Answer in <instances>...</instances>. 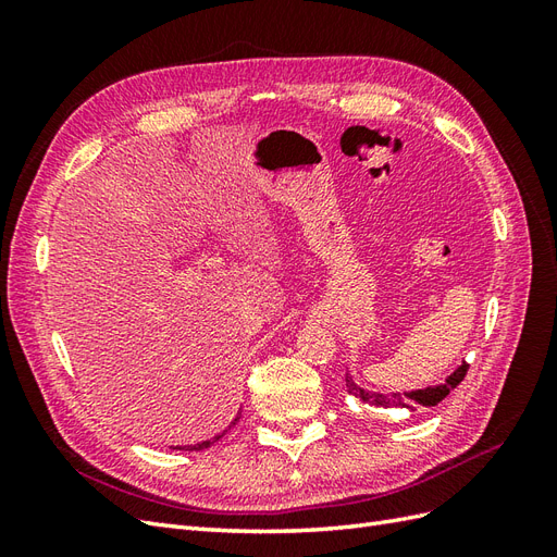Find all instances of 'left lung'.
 Returning a JSON list of instances; mask_svg holds the SVG:
<instances>
[{
    "mask_svg": "<svg viewBox=\"0 0 557 557\" xmlns=\"http://www.w3.org/2000/svg\"><path fill=\"white\" fill-rule=\"evenodd\" d=\"M467 369L469 364L462 362L455 372L446 379V383L442 385H430V387H423V391H411V393H372V391H364V387H360L356 381L350 379V374H346V391L348 395L358 397L362 404H372V407H379V409H411L413 407H436L453 387H458L462 383V379L467 376Z\"/></svg>",
    "mask_w": 557,
    "mask_h": 557,
    "instance_id": "obj_1",
    "label": "left lung"
}]
</instances>
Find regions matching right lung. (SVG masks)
<instances>
[{
    "label": "right lung",
    "mask_w": 557,
    "mask_h": 557,
    "mask_svg": "<svg viewBox=\"0 0 557 557\" xmlns=\"http://www.w3.org/2000/svg\"><path fill=\"white\" fill-rule=\"evenodd\" d=\"M239 418H242V413H237V418H234V420H232V425H234V423H237V420H239ZM232 425H230V428H232ZM230 428H227V430H230ZM227 430H223L221 434H215V436H213V440H207V442H199V444H193V446H176V450H205V448L213 446L215 442H221V440H223V436H225V432H227Z\"/></svg>",
    "instance_id": "add662e5"
}]
</instances>
